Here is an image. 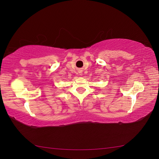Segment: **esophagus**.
<instances>
[{"mask_svg":"<svg viewBox=\"0 0 159 159\" xmlns=\"http://www.w3.org/2000/svg\"><path fill=\"white\" fill-rule=\"evenodd\" d=\"M78 71V73H79V74H80V75H82V73H83V72H82L83 70H81V69H79Z\"/></svg>","mask_w":159,"mask_h":159,"instance_id":"34e87169","label":"esophagus"}]
</instances>
